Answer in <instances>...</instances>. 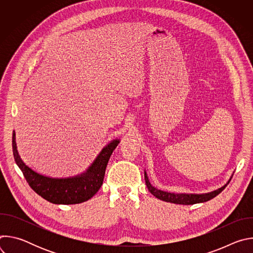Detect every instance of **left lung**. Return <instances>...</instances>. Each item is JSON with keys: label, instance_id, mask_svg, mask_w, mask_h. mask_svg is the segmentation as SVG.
<instances>
[{"label": "left lung", "instance_id": "1", "mask_svg": "<svg viewBox=\"0 0 253 253\" xmlns=\"http://www.w3.org/2000/svg\"><path fill=\"white\" fill-rule=\"evenodd\" d=\"M144 178H145V182L147 185L148 190L150 191V193L152 195H154L156 198L166 201V202H171V203H175V204H183V205H190V204H196V203H201V202H206L212 198H214L215 196H217L225 187L226 185L229 183V181L231 180L232 177H230L229 181L222 186L221 188L214 190L212 192L209 193H203V194H186V193H171V192H166V191H162L159 190L157 188H155L154 186L151 185V183L149 182V179L147 177L146 172H144Z\"/></svg>", "mask_w": 253, "mask_h": 253}]
</instances>
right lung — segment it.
I'll return each instance as SVG.
<instances>
[{
  "mask_svg": "<svg viewBox=\"0 0 253 253\" xmlns=\"http://www.w3.org/2000/svg\"><path fill=\"white\" fill-rule=\"evenodd\" d=\"M120 140H112L106 145L94 162L82 174L69 178H52L35 172L21 159L13 133V154L18 167L31 188L47 201L54 204H77L92 198L103 184L105 170L111 154Z\"/></svg>",
  "mask_w": 253,
  "mask_h": 253,
  "instance_id": "1",
  "label": "right lung"
}]
</instances>
